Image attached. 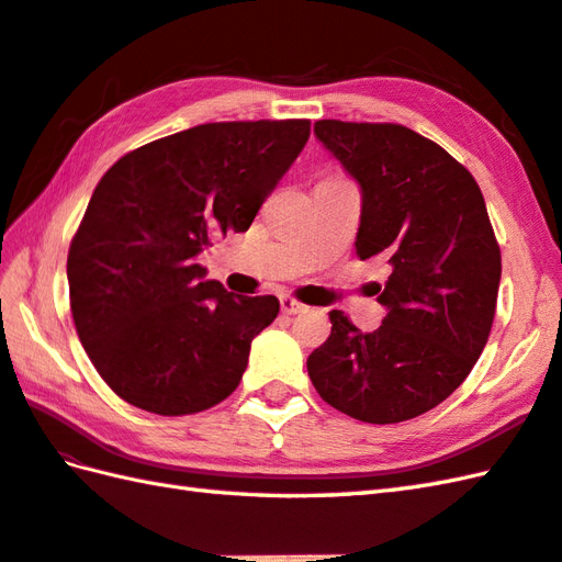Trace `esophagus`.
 Returning a JSON list of instances; mask_svg holds the SVG:
<instances>
[{"mask_svg": "<svg viewBox=\"0 0 562 562\" xmlns=\"http://www.w3.org/2000/svg\"><path fill=\"white\" fill-rule=\"evenodd\" d=\"M280 306H282V314H288V316L306 312V306L302 302H296L294 296H280Z\"/></svg>", "mask_w": 562, "mask_h": 562, "instance_id": "obj_1", "label": "esophagus"}]
</instances>
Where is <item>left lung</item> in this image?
I'll use <instances>...</instances> for the list:
<instances>
[{
	"label": "left lung",
	"instance_id": "1",
	"mask_svg": "<svg viewBox=\"0 0 562 562\" xmlns=\"http://www.w3.org/2000/svg\"><path fill=\"white\" fill-rule=\"evenodd\" d=\"M314 135L360 186L357 256L391 272L376 288L381 326L360 333L330 312L308 376L355 420H411L461 386L491 336L503 262L483 193L451 154L403 125L318 121Z\"/></svg>",
	"mask_w": 562,
	"mask_h": 562
}]
</instances>
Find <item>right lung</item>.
I'll return each instance as SVG.
<instances>
[{
	"label": "right lung",
	"mask_w": 562,
	"mask_h": 562,
	"mask_svg": "<svg viewBox=\"0 0 562 562\" xmlns=\"http://www.w3.org/2000/svg\"><path fill=\"white\" fill-rule=\"evenodd\" d=\"M308 125H198L125 154L99 181L69 246V304L89 360L130 405L190 415L238 386L280 302L226 292L195 258L210 234L248 229Z\"/></svg>",
	"instance_id": "right-lung-1"
}]
</instances>
